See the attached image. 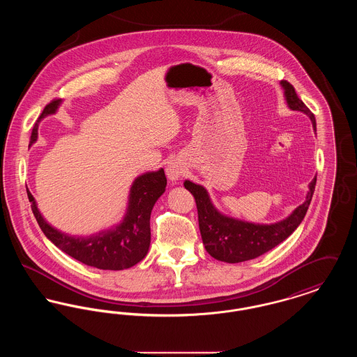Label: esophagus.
Instances as JSON below:
<instances>
[{
  "label": "esophagus",
  "instance_id": "34e87169",
  "mask_svg": "<svg viewBox=\"0 0 357 357\" xmlns=\"http://www.w3.org/2000/svg\"><path fill=\"white\" fill-rule=\"evenodd\" d=\"M167 176L171 181H176L183 175V166L178 162H171L167 166Z\"/></svg>",
  "mask_w": 357,
  "mask_h": 357
}]
</instances>
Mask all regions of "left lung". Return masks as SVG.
<instances>
[{"mask_svg": "<svg viewBox=\"0 0 357 357\" xmlns=\"http://www.w3.org/2000/svg\"><path fill=\"white\" fill-rule=\"evenodd\" d=\"M281 85L285 89L289 108L306 114L312 120L313 128L316 131L314 115L297 96L294 86L287 80H282ZM185 187L192 194L197 204L199 230L204 249L218 261L236 264L253 259L272 250L273 248L284 242L298 227L312 201L316 187V176L309 183L305 202L300 204L287 220L273 225H255L225 217L215 210L204 187L195 185L190 181L185 182Z\"/></svg>", "mask_w": 357, "mask_h": 357, "instance_id": "obj_1", "label": "left lung"}]
</instances>
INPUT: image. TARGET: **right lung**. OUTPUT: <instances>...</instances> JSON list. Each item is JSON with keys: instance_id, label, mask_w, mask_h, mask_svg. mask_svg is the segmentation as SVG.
<instances>
[{"instance_id": "obj_1", "label": "right lung", "mask_w": 357, "mask_h": 357, "mask_svg": "<svg viewBox=\"0 0 357 357\" xmlns=\"http://www.w3.org/2000/svg\"><path fill=\"white\" fill-rule=\"evenodd\" d=\"M60 102V99H54L45 105L34 124L31 144L37 139L40 120L50 114H54ZM166 186L167 179L163 169L139 176L131 187L128 210L121 225L89 238L69 237L53 229L41 217L33 195L28 188L26 192L40 229L60 250L88 266L102 271H123L134 266L147 255L151 241V210L158 198L165 192Z\"/></svg>"}]
</instances>
